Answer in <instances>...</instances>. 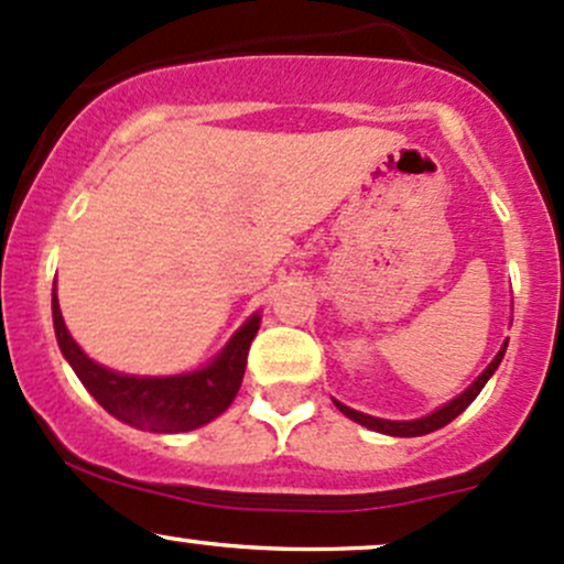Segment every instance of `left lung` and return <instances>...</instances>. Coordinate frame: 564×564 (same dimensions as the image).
Segmentation results:
<instances>
[{
  "label": "left lung",
  "mask_w": 564,
  "mask_h": 564,
  "mask_svg": "<svg viewBox=\"0 0 564 564\" xmlns=\"http://www.w3.org/2000/svg\"><path fill=\"white\" fill-rule=\"evenodd\" d=\"M506 348H509V339L500 345L498 356H495L492 361L487 364L485 372L476 377V380L466 388V391L457 393L453 401H447V404L438 406V410H433L431 414H425V417H417V420H382V417H372V414L350 410V406H345L343 401H337V399H334V404H337V410L343 412L345 417L356 420L358 425H364V429H369V431L386 433V436H425V433L438 431V429H444L447 423H453L457 414H460L468 404H471L476 395L481 393V388L487 386V380H490V377L495 375V369L500 367V361H503V356H506Z\"/></svg>",
  "instance_id": "1"
}]
</instances>
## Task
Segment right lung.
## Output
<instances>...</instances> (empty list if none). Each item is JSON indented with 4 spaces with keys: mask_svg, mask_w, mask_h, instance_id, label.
<instances>
[{
    "mask_svg": "<svg viewBox=\"0 0 564 564\" xmlns=\"http://www.w3.org/2000/svg\"><path fill=\"white\" fill-rule=\"evenodd\" d=\"M262 315L251 313L238 332L227 339L206 367L182 375H126L101 367L98 361L74 343L61 315L58 296L53 283V326L58 348L69 361L74 375L79 377L88 393L109 414L133 429L152 433H184L219 417L240 391L249 358L251 339L257 337Z\"/></svg>",
    "mask_w": 564,
    "mask_h": 564,
    "instance_id": "obj_1",
    "label": "right lung"
}]
</instances>
